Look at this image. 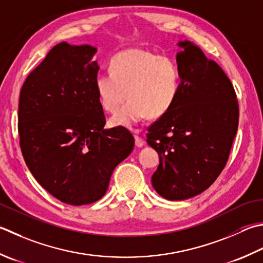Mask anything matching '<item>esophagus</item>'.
I'll list each match as a JSON object with an SVG mask.
<instances>
[{
  "mask_svg": "<svg viewBox=\"0 0 263 263\" xmlns=\"http://www.w3.org/2000/svg\"><path fill=\"white\" fill-rule=\"evenodd\" d=\"M135 140H136V146L138 148H141V147H143V145H145V141H143V139L140 138L139 136L135 137Z\"/></svg>",
  "mask_w": 263,
  "mask_h": 263,
  "instance_id": "obj_1",
  "label": "esophagus"
}]
</instances>
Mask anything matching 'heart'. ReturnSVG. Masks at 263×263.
<instances>
[{
	"label": "heart",
	"mask_w": 263,
	"mask_h": 263,
	"mask_svg": "<svg viewBox=\"0 0 263 263\" xmlns=\"http://www.w3.org/2000/svg\"><path fill=\"white\" fill-rule=\"evenodd\" d=\"M110 73L98 74L95 86L101 107L115 111L111 125L132 127L139 122L158 118L171 109L181 86V70L171 57L145 49H127L110 59Z\"/></svg>",
	"instance_id": "obj_1"
}]
</instances>
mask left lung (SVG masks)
<instances>
[{"mask_svg": "<svg viewBox=\"0 0 263 263\" xmlns=\"http://www.w3.org/2000/svg\"><path fill=\"white\" fill-rule=\"evenodd\" d=\"M181 86L177 101L148 128L147 143L159 155L152 177L158 195L183 200L203 193L228 161L238 127V102L230 80L199 46L177 44Z\"/></svg>", "mask_w": 263, "mask_h": 263, "instance_id": "obj_1", "label": "left lung"}]
</instances>
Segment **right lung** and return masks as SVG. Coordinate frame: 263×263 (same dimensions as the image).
Listing matches in <instances>:
<instances>
[{
	"label": "right lung",
	"instance_id": "add662e5",
	"mask_svg": "<svg viewBox=\"0 0 263 263\" xmlns=\"http://www.w3.org/2000/svg\"><path fill=\"white\" fill-rule=\"evenodd\" d=\"M97 48L61 42L28 75L20 91L18 131L25 162L41 186L69 205L106 194L115 167L135 138L125 127L105 128L95 80Z\"/></svg>",
	"mask_w": 263,
	"mask_h": 263
}]
</instances>
